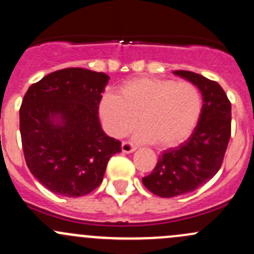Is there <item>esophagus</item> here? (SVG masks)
Wrapping results in <instances>:
<instances>
[{
    "label": "esophagus",
    "mask_w": 254,
    "mask_h": 254,
    "mask_svg": "<svg viewBox=\"0 0 254 254\" xmlns=\"http://www.w3.org/2000/svg\"><path fill=\"white\" fill-rule=\"evenodd\" d=\"M136 150V146L132 145L131 142L129 141H124L122 143V151L125 153H130V152H134Z\"/></svg>",
    "instance_id": "esophagus-1"
}]
</instances>
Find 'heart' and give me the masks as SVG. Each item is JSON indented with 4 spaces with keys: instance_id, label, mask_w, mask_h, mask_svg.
<instances>
[{
    "instance_id": "b5f03b06",
    "label": "heart",
    "mask_w": 254,
    "mask_h": 254,
    "mask_svg": "<svg viewBox=\"0 0 254 254\" xmlns=\"http://www.w3.org/2000/svg\"><path fill=\"white\" fill-rule=\"evenodd\" d=\"M203 96L196 84L167 78H132L118 96L106 93L99 114L109 134L124 136L137 123V136L158 147H171L190 135L200 119Z\"/></svg>"
}]
</instances>
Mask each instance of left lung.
Listing matches in <instances>:
<instances>
[{
    "label": "left lung",
    "mask_w": 254,
    "mask_h": 254,
    "mask_svg": "<svg viewBox=\"0 0 254 254\" xmlns=\"http://www.w3.org/2000/svg\"><path fill=\"white\" fill-rule=\"evenodd\" d=\"M175 73L198 86L204 103L190 137L163 151L152 172L142 178L143 186L161 198L190 193L210 181L221 167L231 137V102L222 87L191 71Z\"/></svg>",
    "instance_id": "8db88e82"
}]
</instances>
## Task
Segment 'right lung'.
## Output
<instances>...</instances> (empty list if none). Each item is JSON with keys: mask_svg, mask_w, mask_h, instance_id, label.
<instances>
[{"mask_svg": "<svg viewBox=\"0 0 254 254\" xmlns=\"http://www.w3.org/2000/svg\"><path fill=\"white\" fill-rule=\"evenodd\" d=\"M109 77L81 67L55 71L28 88L19 109V130L30 173L53 193L86 195L103 181L107 163L122 151L98 120ZM62 120L53 123V117Z\"/></svg>", "mask_w": 254, "mask_h": 254, "instance_id": "obj_1", "label": "right lung"}]
</instances>
